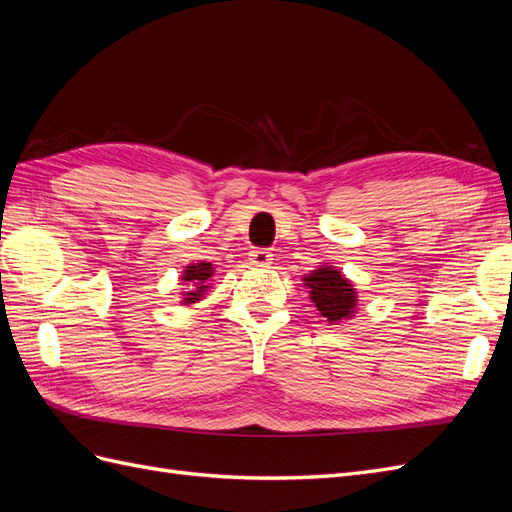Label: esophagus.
Listing matches in <instances>:
<instances>
[{"instance_id": "1", "label": "esophagus", "mask_w": 512, "mask_h": 512, "mask_svg": "<svg viewBox=\"0 0 512 512\" xmlns=\"http://www.w3.org/2000/svg\"><path fill=\"white\" fill-rule=\"evenodd\" d=\"M250 260L256 267H267V265H271L273 254L269 250H265V247H256V250L250 252Z\"/></svg>"}]
</instances>
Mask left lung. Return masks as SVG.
<instances>
[{
	"mask_svg": "<svg viewBox=\"0 0 512 512\" xmlns=\"http://www.w3.org/2000/svg\"><path fill=\"white\" fill-rule=\"evenodd\" d=\"M307 288L312 292V301L318 312L329 322H339L354 314V288L337 269L320 267L307 277Z\"/></svg>",
	"mask_w": 512,
	"mask_h": 512,
	"instance_id": "left-lung-1",
	"label": "left lung"
}]
</instances>
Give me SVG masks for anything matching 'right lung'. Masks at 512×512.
<instances>
[{"label":"right lung","instance_id":"add662e5","mask_svg":"<svg viewBox=\"0 0 512 512\" xmlns=\"http://www.w3.org/2000/svg\"><path fill=\"white\" fill-rule=\"evenodd\" d=\"M211 275H213V271H211L209 262H200V265H196V267L185 269L183 280L190 282L188 286H190L192 292H185L183 294V297H185L183 303H196V301H200V294L205 292V288H207L205 284L209 282Z\"/></svg>","mask_w":512,"mask_h":512}]
</instances>
